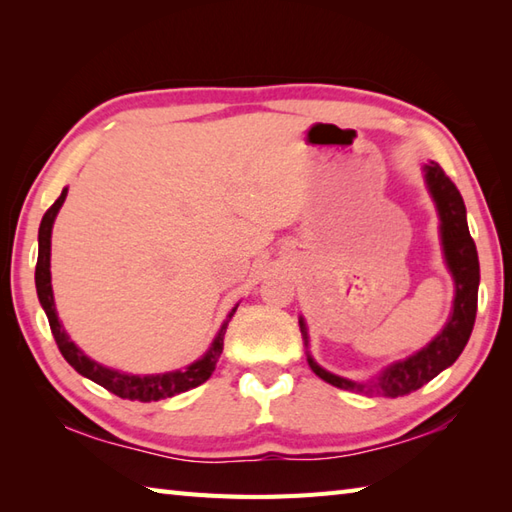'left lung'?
<instances>
[{"mask_svg": "<svg viewBox=\"0 0 512 512\" xmlns=\"http://www.w3.org/2000/svg\"><path fill=\"white\" fill-rule=\"evenodd\" d=\"M424 173H427V184L433 200L438 204L442 220L444 257H447V264L455 279V301L451 319L427 347H422L418 354H413L407 361L387 367L374 383H354V380L334 376L325 372L323 367H319L308 356L312 372L323 378L325 383L347 391H356V394H374L387 398L407 396L411 391L427 385L442 369L453 365L455 358L462 354L464 345L469 343L477 312L480 259H477V248L469 233V224H466V206L458 187H455L438 162H431V165L424 167ZM299 325L303 339L308 341L306 323L299 321Z\"/></svg>", "mask_w": 512, "mask_h": 512, "instance_id": "8db88e82", "label": "left lung"}]
</instances>
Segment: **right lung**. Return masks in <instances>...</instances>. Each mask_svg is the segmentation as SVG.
I'll return each instance as SVG.
<instances>
[{
    "mask_svg": "<svg viewBox=\"0 0 512 512\" xmlns=\"http://www.w3.org/2000/svg\"><path fill=\"white\" fill-rule=\"evenodd\" d=\"M65 195H68V189H63L57 202H54L50 209L43 213V220L39 226V257H37V268H35L37 295H39L43 310H46L52 336H54V341H57V347L65 361H68L81 376L94 380L96 385H101L107 391H112V394H116L118 398L140 400V402L171 398L176 394H182V391L202 385L204 380H209V376L215 369L217 358H220V354L224 350V332H226L228 321L222 325V330H220V334H217V339L213 341L211 350L206 352L200 361L189 365L184 372H173V374H162V376H129V374L114 372V369H107L99 363L90 361V358L85 356L79 347H76L68 339V334H65L63 325L57 317V310H54V297H52V286H50V233H52V222L61 209ZM233 314H235V310L228 314V319H231Z\"/></svg>",
    "mask_w": 512,
    "mask_h": 512,
    "instance_id": "right-lung-1",
    "label": "right lung"
}]
</instances>
